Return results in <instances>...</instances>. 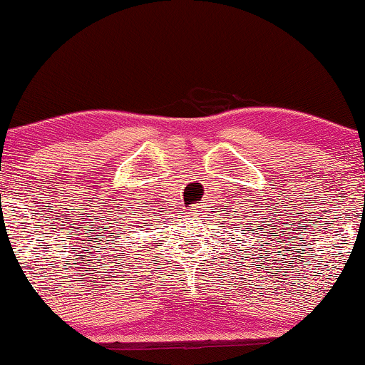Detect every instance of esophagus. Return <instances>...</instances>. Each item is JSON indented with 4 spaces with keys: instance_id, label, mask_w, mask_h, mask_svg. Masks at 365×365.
<instances>
[{
    "instance_id": "1",
    "label": "esophagus",
    "mask_w": 365,
    "mask_h": 365,
    "mask_svg": "<svg viewBox=\"0 0 365 365\" xmlns=\"http://www.w3.org/2000/svg\"><path fill=\"white\" fill-rule=\"evenodd\" d=\"M202 211H204L202 204H194V206H191V209H189V214H191V216H199V214H202Z\"/></svg>"
}]
</instances>
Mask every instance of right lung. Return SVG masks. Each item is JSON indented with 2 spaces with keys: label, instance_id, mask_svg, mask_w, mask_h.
<instances>
[{
  "label": "right lung",
  "instance_id": "add662e5",
  "mask_svg": "<svg viewBox=\"0 0 365 365\" xmlns=\"http://www.w3.org/2000/svg\"><path fill=\"white\" fill-rule=\"evenodd\" d=\"M139 227H141V226H139Z\"/></svg>",
  "mask_w": 365,
  "mask_h": 365
}]
</instances>
